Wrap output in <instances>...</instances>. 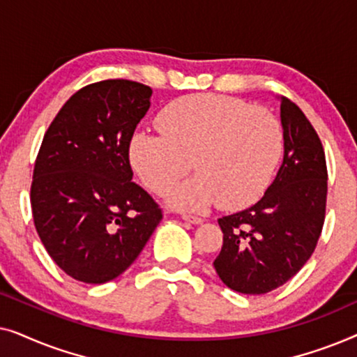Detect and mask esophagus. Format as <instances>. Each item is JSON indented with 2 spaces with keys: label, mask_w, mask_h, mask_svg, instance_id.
<instances>
[{
  "label": "esophagus",
  "mask_w": 357,
  "mask_h": 357,
  "mask_svg": "<svg viewBox=\"0 0 357 357\" xmlns=\"http://www.w3.org/2000/svg\"><path fill=\"white\" fill-rule=\"evenodd\" d=\"M182 219H183V221L192 222V224H202V222H203V219H202V218H198V216H192V214H183Z\"/></svg>",
  "instance_id": "obj_1"
}]
</instances>
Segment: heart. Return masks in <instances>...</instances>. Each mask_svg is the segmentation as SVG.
Listing matches in <instances>:
<instances>
[{"mask_svg": "<svg viewBox=\"0 0 357 357\" xmlns=\"http://www.w3.org/2000/svg\"><path fill=\"white\" fill-rule=\"evenodd\" d=\"M160 133H136L130 162L144 187L164 195L195 169L197 177L170 193L178 209L202 211L216 203L227 211L258 202L280 164L284 135L271 112L241 99L192 94L165 105Z\"/></svg>", "mask_w": 357, "mask_h": 357, "instance_id": "1", "label": "heart"}]
</instances>
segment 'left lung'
Returning a JSON list of instances; mask_svg holds the SVG:
<instances>
[{
    "label": "left lung",
    "instance_id": "1",
    "mask_svg": "<svg viewBox=\"0 0 357 357\" xmlns=\"http://www.w3.org/2000/svg\"><path fill=\"white\" fill-rule=\"evenodd\" d=\"M284 158L260 202L218 219L224 234L214 270L232 291L266 294L305 265L321 234L326 160L319 135L299 107L281 97Z\"/></svg>",
    "mask_w": 357,
    "mask_h": 357
}]
</instances>
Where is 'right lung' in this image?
Returning a JSON list of instances; mask_svg holds the SVG:
<instances>
[{"label": "right lung", "instance_id": "right-lung-1", "mask_svg": "<svg viewBox=\"0 0 357 357\" xmlns=\"http://www.w3.org/2000/svg\"><path fill=\"white\" fill-rule=\"evenodd\" d=\"M151 96L135 81L94 82L70 97L43 136L31 187L33 224L48 255L77 281L120 276L162 219L131 182L130 141Z\"/></svg>", "mask_w": 357, "mask_h": 357}]
</instances>
